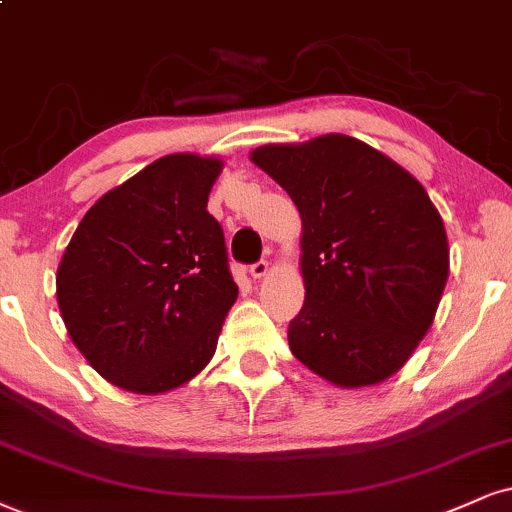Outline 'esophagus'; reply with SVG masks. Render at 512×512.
Returning <instances> with one entry per match:
<instances>
[{"label": "esophagus", "mask_w": 512, "mask_h": 512, "mask_svg": "<svg viewBox=\"0 0 512 512\" xmlns=\"http://www.w3.org/2000/svg\"><path fill=\"white\" fill-rule=\"evenodd\" d=\"M268 270H270V263L268 261H256V263H251V268H249V273H251V277H256V280H261V277H266L268 275Z\"/></svg>", "instance_id": "1"}]
</instances>
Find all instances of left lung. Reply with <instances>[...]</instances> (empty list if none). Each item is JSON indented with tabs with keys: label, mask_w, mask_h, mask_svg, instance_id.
Segmentation results:
<instances>
[{
	"label": "left lung",
	"mask_w": 512,
	"mask_h": 512,
	"mask_svg": "<svg viewBox=\"0 0 512 512\" xmlns=\"http://www.w3.org/2000/svg\"><path fill=\"white\" fill-rule=\"evenodd\" d=\"M304 220L306 301L289 349L339 387L394 375L437 313L449 242L425 187L346 135L270 144L251 154Z\"/></svg>",
	"instance_id": "8db88e82"
}]
</instances>
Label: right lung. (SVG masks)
Returning a JSON list of instances; mask_svg holds the SVG:
<instances>
[{"label": "right lung", "mask_w": 512, "mask_h": 512, "mask_svg": "<svg viewBox=\"0 0 512 512\" xmlns=\"http://www.w3.org/2000/svg\"><path fill=\"white\" fill-rule=\"evenodd\" d=\"M223 163L170 154L106 192L66 246L56 296L73 344L137 394L192 380L237 299L223 227L206 211Z\"/></svg>", "instance_id": "add662e5"}]
</instances>
